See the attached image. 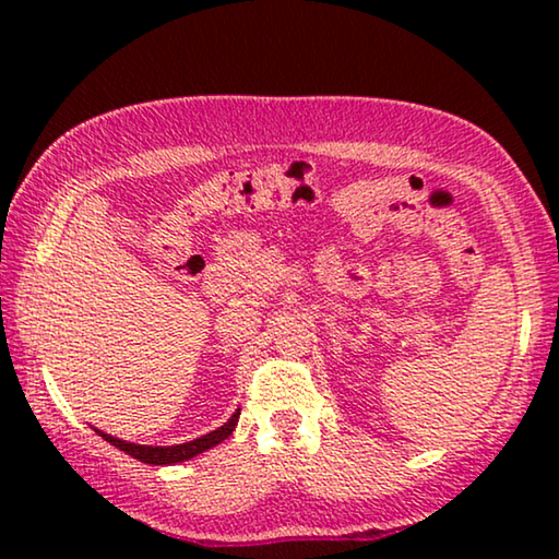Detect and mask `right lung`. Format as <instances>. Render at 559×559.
Listing matches in <instances>:
<instances>
[{
    "label": "right lung",
    "mask_w": 559,
    "mask_h": 559,
    "mask_svg": "<svg viewBox=\"0 0 559 559\" xmlns=\"http://www.w3.org/2000/svg\"><path fill=\"white\" fill-rule=\"evenodd\" d=\"M239 414L241 409H236L229 419H226L219 429H214L210 433H204L200 439H192V441H185V443H175V447H147V443H132V441H122L118 437H110V433L96 429V433H100L103 439L112 447L126 451L128 456L143 461V463H153V466H175V463H182L189 461L194 456H200V453L210 451L216 443H222L224 439L231 437V431L236 427V421H239Z\"/></svg>",
    "instance_id": "1"
}]
</instances>
